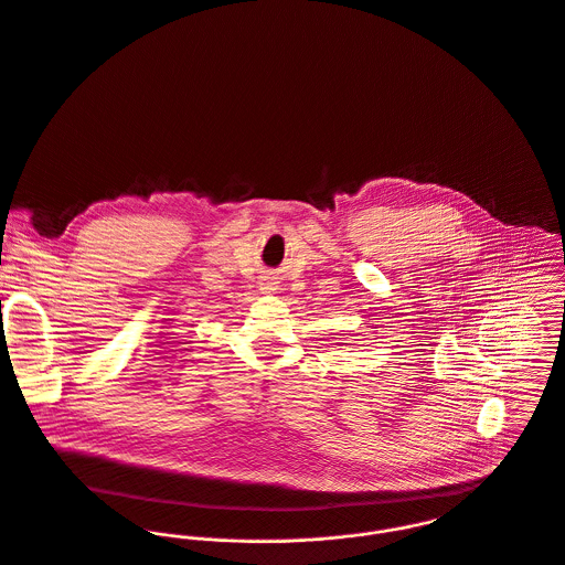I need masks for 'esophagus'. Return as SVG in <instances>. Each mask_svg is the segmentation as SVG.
Returning a JSON list of instances; mask_svg holds the SVG:
<instances>
[{
    "label": "esophagus",
    "mask_w": 565,
    "mask_h": 565,
    "mask_svg": "<svg viewBox=\"0 0 565 565\" xmlns=\"http://www.w3.org/2000/svg\"><path fill=\"white\" fill-rule=\"evenodd\" d=\"M262 290H275L273 281H264V284H262Z\"/></svg>",
    "instance_id": "1"
}]
</instances>
